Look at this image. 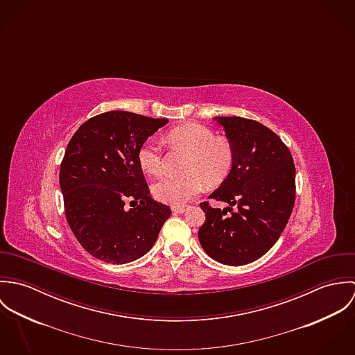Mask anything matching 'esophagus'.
<instances>
[{
    "instance_id": "34e87169",
    "label": "esophagus",
    "mask_w": 355,
    "mask_h": 355,
    "mask_svg": "<svg viewBox=\"0 0 355 355\" xmlns=\"http://www.w3.org/2000/svg\"><path fill=\"white\" fill-rule=\"evenodd\" d=\"M172 211L173 213H184L186 207L184 206H172Z\"/></svg>"
}]
</instances>
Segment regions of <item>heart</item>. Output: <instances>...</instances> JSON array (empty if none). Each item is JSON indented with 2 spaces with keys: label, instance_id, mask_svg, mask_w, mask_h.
Segmentation results:
<instances>
[{
  "label": "heart",
  "instance_id": "1",
  "mask_svg": "<svg viewBox=\"0 0 355 355\" xmlns=\"http://www.w3.org/2000/svg\"><path fill=\"white\" fill-rule=\"evenodd\" d=\"M166 139L176 148L189 153L183 175H166L153 184V196L159 202L182 206L202 191L203 182L209 186L223 183L230 175L235 152L224 138H216L214 132L201 124H186L168 132ZM141 168L149 175L164 171V153L161 145L148 139L138 150Z\"/></svg>",
  "mask_w": 355,
  "mask_h": 355
}]
</instances>
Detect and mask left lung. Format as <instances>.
Listing matches in <instances>:
<instances>
[{"label": "left lung", "instance_id": "obj_1", "mask_svg": "<svg viewBox=\"0 0 355 355\" xmlns=\"http://www.w3.org/2000/svg\"><path fill=\"white\" fill-rule=\"evenodd\" d=\"M235 152L227 179L201 203L198 239L214 261L241 266L266 253L280 238L295 202V165L283 141L263 124L243 117H214ZM236 209H234L233 207Z\"/></svg>", "mask_w": 355, "mask_h": 355}]
</instances>
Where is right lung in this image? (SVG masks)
<instances>
[{"instance_id": "obj_1", "label": "right lung", "mask_w": 355, "mask_h": 355, "mask_svg": "<svg viewBox=\"0 0 355 355\" xmlns=\"http://www.w3.org/2000/svg\"><path fill=\"white\" fill-rule=\"evenodd\" d=\"M166 123L110 110L83 123L71 138L60 166L65 217L93 257L117 265L141 258L171 216L169 206L149 196L138 161L142 144Z\"/></svg>"}]
</instances>
